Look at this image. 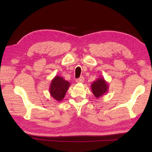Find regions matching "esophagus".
Returning a JSON list of instances; mask_svg holds the SVG:
<instances>
[{
    "label": "esophagus",
    "instance_id": "34e87169",
    "mask_svg": "<svg viewBox=\"0 0 152 152\" xmlns=\"http://www.w3.org/2000/svg\"><path fill=\"white\" fill-rule=\"evenodd\" d=\"M83 81H84V78H83V76L80 77L79 78H78V79L76 80V82L77 83H82V82H83Z\"/></svg>",
    "mask_w": 152,
    "mask_h": 152
}]
</instances>
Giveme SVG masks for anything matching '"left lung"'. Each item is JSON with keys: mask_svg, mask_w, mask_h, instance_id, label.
<instances>
[{"mask_svg": "<svg viewBox=\"0 0 152 152\" xmlns=\"http://www.w3.org/2000/svg\"><path fill=\"white\" fill-rule=\"evenodd\" d=\"M91 88L93 94L96 99L101 98L102 96L108 91L109 86L108 82L104 78H99L92 83Z\"/></svg>", "mask_w": 152, "mask_h": 152, "instance_id": "left-lung-1", "label": "left lung"}]
</instances>
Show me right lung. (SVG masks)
I'll return each instance as SVG.
<instances>
[{"label":"right lung","instance_id":"1","mask_svg":"<svg viewBox=\"0 0 152 152\" xmlns=\"http://www.w3.org/2000/svg\"><path fill=\"white\" fill-rule=\"evenodd\" d=\"M70 83L59 76H56L51 80L50 86V95L57 101H61L66 95Z\"/></svg>","mask_w":152,"mask_h":152}]
</instances>
